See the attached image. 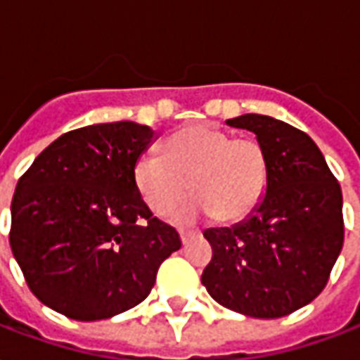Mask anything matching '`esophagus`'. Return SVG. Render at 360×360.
<instances>
[{"instance_id": "obj_1", "label": "esophagus", "mask_w": 360, "mask_h": 360, "mask_svg": "<svg viewBox=\"0 0 360 360\" xmlns=\"http://www.w3.org/2000/svg\"><path fill=\"white\" fill-rule=\"evenodd\" d=\"M179 236H181V242H183V244H187V242L194 236V233L193 231H183V229H181Z\"/></svg>"}]
</instances>
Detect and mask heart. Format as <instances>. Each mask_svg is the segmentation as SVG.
Wrapping results in <instances>:
<instances>
[{"mask_svg": "<svg viewBox=\"0 0 360 360\" xmlns=\"http://www.w3.org/2000/svg\"><path fill=\"white\" fill-rule=\"evenodd\" d=\"M133 175L156 215L179 206L191 183L196 202L181 214L183 219L206 214L221 223H236L254 214L265 198L271 160L257 139L198 124L172 133L164 143V156L143 154Z\"/></svg>", "mask_w": 360, "mask_h": 360, "instance_id": "obj_1", "label": "heart"}]
</instances>
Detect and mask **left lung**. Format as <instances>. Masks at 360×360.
<instances>
[{
  "label": "left lung",
  "mask_w": 360,
  "mask_h": 360,
  "mask_svg": "<svg viewBox=\"0 0 360 360\" xmlns=\"http://www.w3.org/2000/svg\"><path fill=\"white\" fill-rule=\"evenodd\" d=\"M227 124L254 131L267 148L271 181L248 219L204 233L212 262L202 284L231 311L255 319L286 316L321 294L342 252V188L302 129L262 114Z\"/></svg>",
  "instance_id": "8db88e82"
}]
</instances>
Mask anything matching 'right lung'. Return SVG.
<instances>
[{"instance_id":"add662e5","label":"right lung","mask_w":360,"mask_h":360,"mask_svg":"<svg viewBox=\"0 0 360 360\" xmlns=\"http://www.w3.org/2000/svg\"><path fill=\"white\" fill-rule=\"evenodd\" d=\"M154 131L135 122L60 135L18 179L9 244L39 302L74 321H103L150 294L177 231L148 210L135 164Z\"/></svg>"}]
</instances>
